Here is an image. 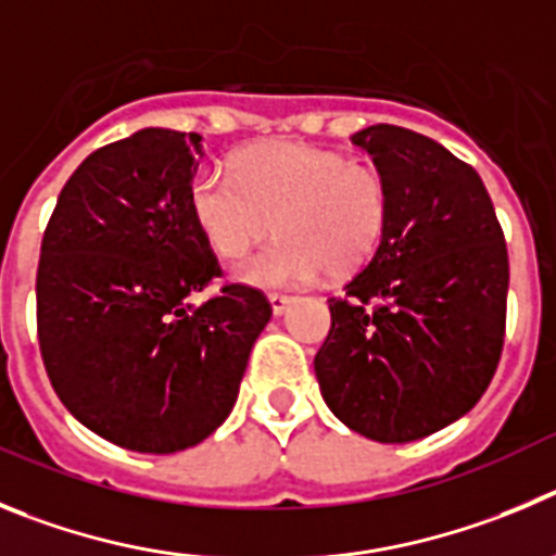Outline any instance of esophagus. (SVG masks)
<instances>
[{"instance_id": "esophagus-1", "label": "esophagus", "mask_w": 556, "mask_h": 556, "mask_svg": "<svg viewBox=\"0 0 556 556\" xmlns=\"http://www.w3.org/2000/svg\"><path fill=\"white\" fill-rule=\"evenodd\" d=\"M268 302H271L274 315H282L285 309L290 307V302H293V296H285V293H271V296H268Z\"/></svg>"}]
</instances>
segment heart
I'll return each mask as SVG.
<instances>
[{
    "label": "heart",
    "mask_w": 556,
    "mask_h": 556,
    "mask_svg": "<svg viewBox=\"0 0 556 556\" xmlns=\"http://www.w3.org/2000/svg\"><path fill=\"white\" fill-rule=\"evenodd\" d=\"M191 218L210 249L243 263L235 277L257 288H299L324 271L352 277L377 254L390 222L388 177L332 149L277 141L247 149L235 172L204 166L188 188Z\"/></svg>",
    "instance_id": "1"
}]
</instances>
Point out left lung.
<instances>
[{
  "label": "left lung",
  "instance_id": "left-lung-1",
  "mask_svg": "<svg viewBox=\"0 0 556 556\" xmlns=\"http://www.w3.org/2000/svg\"><path fill=\"white\" fill-rule=\"evenodd\" d=\"M352 143L388 177L390 222L371 263L329 299L315 377L349 429L409 443L463 418L496 374L507 243L482 177L446 147L393 124Z\"/></svg>",
  "mask_w": 556,
  "mask_h": 556
}]
</instances>
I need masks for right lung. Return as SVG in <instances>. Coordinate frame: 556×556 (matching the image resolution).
Wrapping results in <instances>:
<instances>
[{"label": "right lung", "mask_w": 556, "mask_h": 556, "mask_svg": "<svg viewBox=\"0 0 556 556\" xmlns=\"http://www.w3.org/2000/svg\"><path fill=\"white\" fill-rule=\"evenodd\" d=\"M202 135L147 127L97 149L58 197L38 263V343L60 402L141 454L202 443L232 413L271 304L222 277L191 218Z\"/></svg>", "instance_id": "obj_1"}]
</instances>
